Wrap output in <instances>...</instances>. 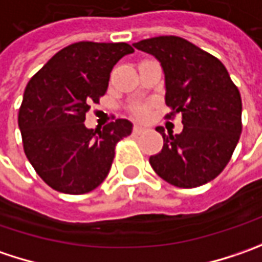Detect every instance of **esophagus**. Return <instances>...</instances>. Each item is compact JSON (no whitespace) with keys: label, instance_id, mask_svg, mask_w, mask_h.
<instances>
[{"label":"esophagus","instance_id":"obj_1","mask_svg":"<svg viewBox=\"0 0 262 262\" xmlns=\"http://www.w3.org/2000/svg\"><path fill=\"white\" fill-rule=\"evenodd\" d=\"M142 132H145V129H143L142 126H138V124L133 126V133H135V135H141Z\"/></svg>","mask_w":262,"mask_h":262}]
</instances>
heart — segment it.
<instances>
[{"label":"heart","instance_id":"1","mask_svg":"<svg viewBox=\"0 0 262 262\" xmlns=\"http://www.w3.org/2000/svg\"><path fill=\"white\" fill-rule=\"evenodd\" d=\"M136 114H138V116H141V117H143V116L146 114V110L142 108V107H139V108L136 110Z\"/></svg>","mask_w":262,"mask_h":262}]
</instances>
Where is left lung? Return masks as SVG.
I'll use <instances>...</instances> for the list:
<instances>
[{
	"label": "left lung",
	"mask_w": 262,
	"mask_h": 262,
	"mask_svg": "<svg viewBox=\"0 0 262 262\" xmlns=\"http://www.w3.org/2000/svg\"><path fill=\"white\" fill-rule=\"evenodd\" d=\"M152 54L165 74L167 119L182 116L183 130L165 133L149 157L154 171L177 188H198L219 176L242 133V99L223 63L180 36H157L133 43Z\"/></svg>",
	"instance_id": "8db88e82"
}]
</instances>
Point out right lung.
I'll list each match as a JSON object with an SVG mask.
<instances>
[{"instance_id":"obj_1","label":"right lung","mask_w":262,"mask_h":262,"mask_svg":"<svg viewBox=\"0 0 262 262\" xmlns=\"http://www.w3.org/2000/svg\"><path fill=\"white\" fill-rule=\"evenodd\" d=\"M130 52L126 42H76L29 80L18 108L23 149L52 189L83 195L108 174L116 145L130 135L132 123L117 119L92 130L83 121L91 104L105 95L113 67Z\"/></svg>"}]
</instances>
